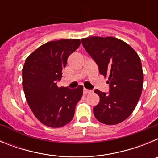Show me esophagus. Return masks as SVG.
<instances>
[{
  "label": "esophagus",
  "mask_w": 158,
  "mask_h": 158,
  "mask_svg": "<svg viewBox=\"0 0 158 158\" xmlns=\"http://www.w3.org/2000/svg\"><path fill=\"white\" fill-rule=\"evenodd\" d=\"M92 91L91 90H89V89H84V94L85 95H87L89 93H91Z\"/></svg>",
  "instance_id": "esophagus-1"
}]
</instances>
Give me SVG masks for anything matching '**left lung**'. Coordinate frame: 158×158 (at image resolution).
<instances>
[{
  "instance_id": "obj_1",
  "label": "left lung",
  "mask_w": 158,
  "mask_h": 158,
  "mask_svg": "<svg viewBox=\"0 0 158 158\" xmlns=\"http://www.w3.org/2000/svg\"><path fill=\"white\" fill-rule=\"evenodd\" d=\"M81 43L110 85L108 94L94 91L100 96L93 108L95 117L106 125L119 123L131 115L142 94L140 58L129 44L115 37L90 36L82 39Z\"/></svg>"
}]
</instances>
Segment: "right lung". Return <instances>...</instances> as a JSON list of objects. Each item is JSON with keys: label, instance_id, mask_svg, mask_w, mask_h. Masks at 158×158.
I'll list each match as a JSON object with an SVG mask.
<instances>
[{"label": "right lung", "instance_id": "1", "mask_svg": "<svg viewBox=\"0 0 158 158\" xmlns=\"http://www.w3.org/2000/svg\"><path fill=\"white\" fill-rule=\"evenodd\" d=\"M80 44L78 39L46 43L26 58L23 66L22 84L27 104L38 120L49 127L69 123L83 95L82 85L69 89L56 83L62 78L68 57Z\"/></svg>", "mask_w": 158, "mask_h": 158}]
</instances>
